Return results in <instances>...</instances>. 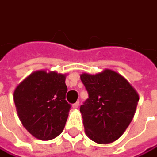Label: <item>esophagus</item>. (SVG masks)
<instances>
[{
	"label": "esophagus",
	"instance_id": "esophagus-1",
	"mask_svg": "<svg viewBox=\"0 0 157 157\" xmlns=\"http://www.w3.org/2000/svg\"><path fill=\"white\" fill-rule=\"evenodd\" d=\"M78 106H79V101H77V102H75V104H73V108H75V109L78 108Z\"/></svg>",
	"mask_w": 157,
	"mask_h": 157
}]
</instances>
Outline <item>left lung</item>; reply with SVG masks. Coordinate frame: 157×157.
Wrapping results in <instances>:
<instances>
[{
  "label": "left lung",
  "instance_id": "8db88e82",
  "mask_svg": "<svg viewBox=\"0 0 157 157\" xmlns=\"http://www.w3.org/2000/svg\"><path fill=\"white\" fill-rule=\"evenodd\" d=\"M81 80L89 98L80 107L85 133L98 144L118 140L133 118L139 94L132 85L112 69L96 75L82 73Z\"/></svg>",
  "mask_w": 157,
  "mask_h": 157
}]
</instances>
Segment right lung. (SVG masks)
<instances>
[{
	"instance_id": "1",
	"label": "right lung",
	"mask_w": 157,
	"mask_h": 157,
	"mask_svg": "<svg viewBox=\"0 0 157 157\" xmlns=\"http://www.w3.org/2000/svg\"><path fill=\"white\" fill-rule=\"evenodd\" d=\"M66 76L56 71L38 70L15 89L13 98L19 120L40 140H53L64 130L71 107L66 100Z\"/></svg>"
}]
</instances>
